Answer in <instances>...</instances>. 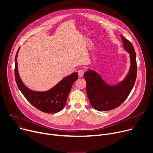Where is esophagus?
<instances>
[{
  "instance_id": "1",
  "label": "esophagus",
  "mask_w": 153,
  "mask_h": 153,
  "mask_svg": "<svg viewBox=\"0 0 153 153\" xmlns=\"http://www.w3.org/2000/svg\"><path fill=\"white\" fill-rule=\"evenodd\" d=\"M84 73H85L84 70H83V69H79V70L78 71V75L80 77H83V76H84Z\"/></svg>"
}]
</instances>
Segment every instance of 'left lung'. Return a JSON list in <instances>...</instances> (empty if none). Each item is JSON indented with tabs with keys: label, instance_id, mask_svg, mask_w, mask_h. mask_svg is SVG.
<instances>
[{
	"label": "left lung",
	"instance_id": "left-lung-1",
	"mask_svg": "<svg viewBox=\"0 0 153 153\" xmlns=\"http://www.w3.org/2000/svg\"><path fill=\"white\" fill-rule=\"evenodd\" d=\"M124 50L130 54L129 71L123 80L114 85L107 84L96 71L88 69L84 77L87 83V94L90 102L96 110L108 111L120 106L131 93L137 77L136 55L129 40L121 35Z\"/></svg>",
	"mask_w": 153,
	"mask_h": 153
}]
</instances>
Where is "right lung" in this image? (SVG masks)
Listing matches in <instances>:
<instances>
[{
	"label": "right lung",
	"instance_id": "add662e5",
	"mask_svg": "<svg viewBox=\"0 0 153 153\" xmlns=\"http://www.w3.org/2000/svg\"><path fill=\"white\" fill-rule=\"evenodd\" d=\"M15 57V76L17 85L27 99L32 105L48 114L57 113L65 107L66 100L74 82L78 78L77 73H74L63 78L51 89L46 91H36L27 88L21 80L18 70L17 56Z\"/></svg>",
	"mask_w": 153,
	"mask_h": 153
}]
</instances>
